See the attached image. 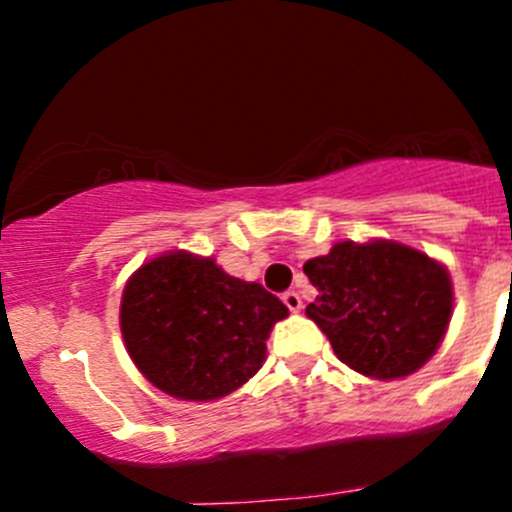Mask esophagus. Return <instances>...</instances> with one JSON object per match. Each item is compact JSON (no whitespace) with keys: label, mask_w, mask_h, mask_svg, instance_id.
I'll return each instance as SVG.
<instances>
[{"label":"esophagus","mask_w":512,"mask_h":512,"mask_svg":"<svg viewBox=\"0 0 512 512\" xmlns=\"http://www.w3.org/2000/svg\"><path fill=\"white\" fill-rule=\"evenodd\" d=\"M282 302L287 304L289 312H299V309H302V297H299L294 289H287V292L282 294Z\"/></svg>","instance_id":"obj_1"}]
</instances>
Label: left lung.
<instances>
[{
	"instance_id": "obj_1",
	"label": "left lung",
	"mask_w": 512,
	"mask_h": 512,
	"mask_svg": "<svg viewBox=\"0 0 512 512\" xmlns=\"http://www.w3.org/2000/svg\"><path fill=\"white\" fill-rule=\"evenodd\" d=\"M304 275L317 287L307 317L359 374H414L446 334L453 309L448 272L399 242H337L329 255L309 260Z\"/></svg>"
}]
</instances>
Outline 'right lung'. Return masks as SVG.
Segmentation results:
<instances>
[{
  "label": "right lung",
  "mask_w": 512,
  "mask_h": 512,
  "mask_svg": "<svg viewBox=\"0 0 512 512\" xmlns=\"http://www.w3.org/2000/svg\"><path fill=\"white\" fill-rule=\"evenodd\" d=\"M287 307L210 257L168 252L128 280L121 332L133 364L165 394L210 401L240 389L265 361V339Z\"/></svg>",
  "instance_id": "1"
}]
</instances>
